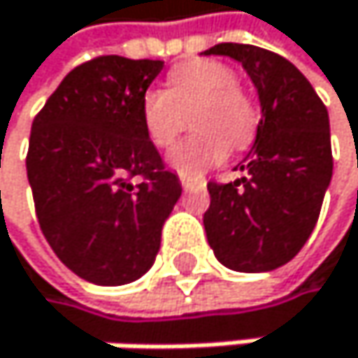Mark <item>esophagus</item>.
I'll list each match as a JSON object with an SVG mask.
<instances>
[{
    "label": "esophagus",
    "instance_id": "34e87169",
    "mask_svg": "<svg viewBox=\"0 0 358 358\" xmlns=\"http://www.w3.org/2000/svg\"><path fill=\"white\" fill-rule=\"evenodd\" d=\"M180 185H182V189H191L193 185H203V182H201V180H197V178L180 176Z\"/></svg>",
    "mask_w": 358,
    "mask_h": 358
}]
</instances>
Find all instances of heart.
<instances>
[{
  "mask_svg": "<svg viewBox=\"0 0 358 358\" xmlns=\"http://www.w3.org/2000/svg\"><path fill=\"white\" fill-rule=\"evenodd\" d=\"M197 131L169 155L171 167L189 178L221 165L231 148L245 150L255 139L259 109L238 83L234 68L219 59H193L171 68L165 90H145L141 124L157 148L167 150L187 124Z\"/></svg>",
  "mask_w": 358,
  "mask_h": 358,
  "instance_id": "obj_1",
  "label": "heart"
}]
</instances>
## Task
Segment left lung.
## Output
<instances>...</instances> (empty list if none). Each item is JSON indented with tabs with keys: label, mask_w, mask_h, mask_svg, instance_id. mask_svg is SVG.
<instances>
[{
	"label": "left lung",
	"mask_w": 358,
	"mask_h": 358,
	"mask_svg": "<svg viewBox=\"0 0 358 358\" xmlns=\"http://www.w3.org/2000/svg\"><path fill=\"white\" fill-rule=\"evenodd\" d=\"M206 55L238 59L257 87L262 117L241 180L208 182L203 213L217 259L241 273L273 271L301 251L333 176L329 111L299 68L253 45L221 43Z\"/></svg>",
	"instance_id": "1"
}]
</instances>
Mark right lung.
Masks as SVG:
<instances>
[{"mask_svg": "<svg viewBox=\"0 0 358 358\" xmlns=\"http://www.w3.org/2000/svg\"><path fill=\"white\" fill-rule=\"evenodd\" d=\"M163 59L99 55L73 68L34 117L27 180L55 255L85 281L139 279L182 193L141 124Z\"/></svg>", "mask_w": 358, "mask_h": 358, "instance_id": "obj_1", "label": "right lung"}]
</instances>
